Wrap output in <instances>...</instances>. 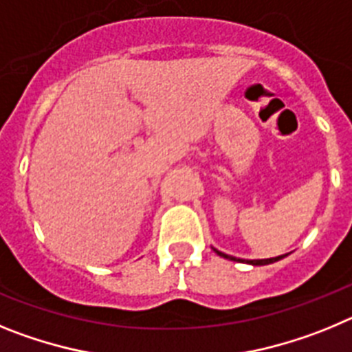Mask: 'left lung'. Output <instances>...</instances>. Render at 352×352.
<instances>
[{"mask_svg": "<svg viewBox=\"0 0 352 352\" xmlns=\"http://www.w3.org/2000/svg\"><path fill=\"white\" fill-rule=\"evenodd\" d=\"M217 254H219L220 257H223V259H229V261H236V263H247V264H252V266H266V264H272V263H276V261L284 259L285 256H278V257H270V259H238V257H232V256H227V254H223V252L217 250V248H213Z\"/></svg>", "mask_w": 352, "mask_h": 352, "instance_id": "left-lung-1", "label": "left lung"}]
</instances>
